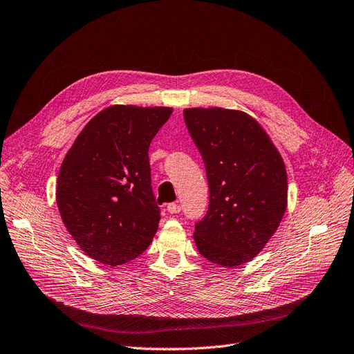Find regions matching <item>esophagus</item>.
Returning a JSON list of instances; mask_svg holds the SVG:
<instances>
[{
	"label": "esophagus",
	"instance_id": "34e87169",
	"mask_svg": "<svg viewBox=\"0 0 354 354\" xmlns=\"http://www.w3.org/2000/svg\"><path fill=\"white\" fill-rule=\"evenodd\" d=\"M167 212H169L170 214H176V213L180 212V205H179L178 203H170V204L167 205Z\"/></svg>",
	"mask_w": 354,
	"mask_h": 354
}]
</instances>
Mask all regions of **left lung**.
<instances>
[{"label":"left lung","mask_w":354,"mask_h":354,"mask_svg":"<svg viewBox=\"0 0 354 354\" xmlns=\"http://www.w3.org/2000/svg\"><path fill=\"white\" fill-rule=\"evenodd\" d=\"M184 120L201 153L210 195L207 214L195 223V245L212 263L238 267L263 250L283 218V159L245 112L191 108L184 111Z\"/></svg>","instance_id":"1"}]
</instances>
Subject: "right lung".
Masks as SVG:
<instances>
[{
    "label": "right lung",
    "instance_id": "obj_1",
    "mask_svg": "<svg viewBox=\"0 0 354 354\" xmlns=\"http://www.w3.org/2000/svg\"><path fill=\"white\" fill-rule=\"evenodd\" d=\"M170 108L115 104L83 128L61 165L57 203L86 255L121 266L147 250L160 208L151 188L149 147Z\"/></svg>",
    "mask_w": 354,
    "mask_h": 354
}]
</instances>
